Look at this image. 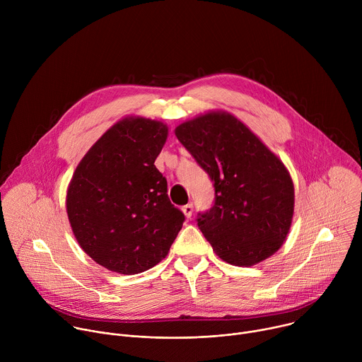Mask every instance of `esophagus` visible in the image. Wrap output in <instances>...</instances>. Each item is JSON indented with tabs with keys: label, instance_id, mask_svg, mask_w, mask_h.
Instances as JSON below:
<instances>
[{
	"label": "esophagus",
	"instance_id": "34e87169",
	"mask_svg": "<svg viewBox=\"0 0 362 362\" xmlns=\"http://www.w3.org/2000/svg\"><path fill=\"white\" fill-rule=\"evenodd\" d=\"M183 214L187 219L192 218V215H193V204L192 203H187V204L183 206Z\"/></svg>",
	"mask_w": 362,
	"mask_h": 362
}]
</instances>
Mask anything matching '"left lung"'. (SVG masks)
<instances>
[{
  "label": "left lung",
  "mask_w": 362,
  "mask_h": 362,
  "mask_svg": "<svg viewBox=\"0 0 362 362\" xmlns=\"http://www.w3.org/2000/svg\"><path fill=\"white\" fill-rule=\"evenodd\" d=\"M175 134L214 182L215 203L196 221L216 255L236 267L274 255L293 216V183L284 163L226 112L187 120Z\"/></svg>",
  "instance_id": "1"
}]
</instances>
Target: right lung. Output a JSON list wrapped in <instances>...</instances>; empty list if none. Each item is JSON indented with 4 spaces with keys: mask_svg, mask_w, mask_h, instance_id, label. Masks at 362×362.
<instances>
[{
    "mask_svg": "<svg viewBox=\"0 0 362 362\" xmlns=\"http://www.w3.org/2000/svg\"><path fill=\"white\" fill-rule=\"evenodd\" d=\"M168 126L126 117L78 163L67 190V215L81 249L109 271L134 275L165 259L185 215L154 166Z\"/></svg>",
    "mask_w": 362,
    "mask_h": 362,
    "instance_id": "right-lung-1",
    "label": "right lung"
}]
</instances>
